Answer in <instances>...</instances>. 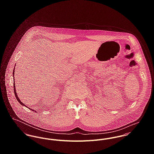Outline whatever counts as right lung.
Masks as SVG:
<instances>
[{"label": "right lung", "instance_id": "right-lung-1", "mask_svg": "<svg viewBox=\"0 0 154 154\" xmlns=\"http://www.w3.org/2000/svg\"><path fill=\"white\" fill-rule=\"evenodd\" d=\"M14 73H15V67H14V70H13V76H14ZM15 82H14V93H15V97H16V98H17V100H18V101L20 103V104H21L22 106H25L26 107H27L25 105H24V104L23 103H22V102L20 101V100L19 99V98H18V95H17V92H16V89H15ZM28 109H29V108H28ZM30 110H32V109H29Z\"/></svg>", "mask_w": 154, "mask_h": 154}]
</instances>
